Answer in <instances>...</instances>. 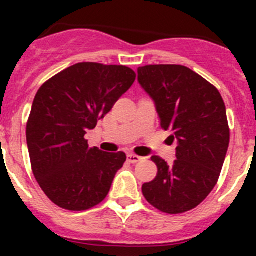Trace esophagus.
<instances>
[{"label":"esophagus","instance_id":"esophagus-1","mask_svg":"<svg viewBox=\"0 0 256 256\" xmlns=\"http://www.w3.org/2000/svg\"><path fill=\"white\" fill-rule=\"evenodd\" d=\"M126 159H128V162H130L134 164V162H141L142 158H141V156H138V155H136V154H128V155H126Z\"/></svg>","mask_w":256,"mask_h":256}]
</instances>
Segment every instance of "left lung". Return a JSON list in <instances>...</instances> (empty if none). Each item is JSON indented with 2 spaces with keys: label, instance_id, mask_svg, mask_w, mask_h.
<instances>
[{
  "label": "left lung",
  "instance_id": "1",
  "mask_svg": "<svg viewBox=\"0 0 256 256\" xmlns=\"http://www.w3.org/2000/svg\"><path fill=\"white\" fill-rule=\"evenodd\" d=\"M138 82L155 102L162 130H170L178 141L173 165L151 158L158 174L142 186V194L162 212L195 209L216 187L227 155L224 101L212 83L183 65L141 66Z\"/></svg>",
  "mask_w": 256,
  "mask_h": 256
}]
</instances>
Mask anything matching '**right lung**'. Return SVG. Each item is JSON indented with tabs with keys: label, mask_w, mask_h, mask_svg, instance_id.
Returning a JSON list of instances; mask_svg holds the SVG:
<instances>
[{
	"label": "right lung",
	"mask_w": 256,
	"mask_h": 256,
	"mask_svg": "<svg viewBox=\"0 0 256 256\" xmlns=\"http://www.w3.org/2000/svg\"><path fill=\"white\" fill-rule=\"evenodd\" d=\"M136 80L123 65L79 62L40 86L26 123L32 170L47 198L82 212L108 196L126 154L90 148L84 134Z\"/></svg>",
	"instance_id": "obj_1"
}]
</instances>
